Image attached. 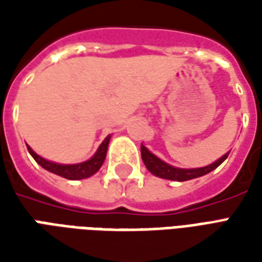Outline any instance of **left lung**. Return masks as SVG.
Wrapping results in <instances>:
<instances>
[{
	"mask_svg": "<svg viewBox=\"0 0 262 262\" xmlns=\"http://www.w3.org/2000/svg\"><path fill=\"white\" fill-rule=\"evenodd\" d=\"M140 151H142L143 163H144V165L147 167V170L151 174H154L156 177H160V178L171 180V181H188V180H193V178H198V177L205 176V174H208L210 171H213L214 168H217L227 159V156H229V153H226L223 157H220L217 161H214L213 164L206 165V167H202V168L184 170V168H176V167L161 161L159 157H156L153 153H150L143 144L142 147H140Z\"/></svg>",
	"mask_w": 262,
	"mask_h": 262,
	"instance_id": "obj_1",
	"label": "left lung"
}]
</instances>
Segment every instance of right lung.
Returning <instances> with one entry per match:
<instances>
[{
    "label": "right lung",
    "mask_w": 262,
    "mask_h": 262,
    "mask_svg": "<svg viewBox=\"0 0 262 262\" xmlns=\"http://www.w3.org/2000/svg\"><path fill=\"white\" fill-rule=\"evenodd\" d=\"M109 139L111 137L108 136L101 143L97 153L94 154L91 159L88 161H84V163H80V164H57V163H52V161H48V160L42 159L40 156H37L29 146H28V151L31 153V156L35 159L37 164L42 165L45 170L50 171L56 176L67 178V180H82V178L91 177L92 174H95L101 168V165L103 164V160L106 157Z\"/></svg>",
    "instance_id": "right-lung-1"
}]
</instances>
